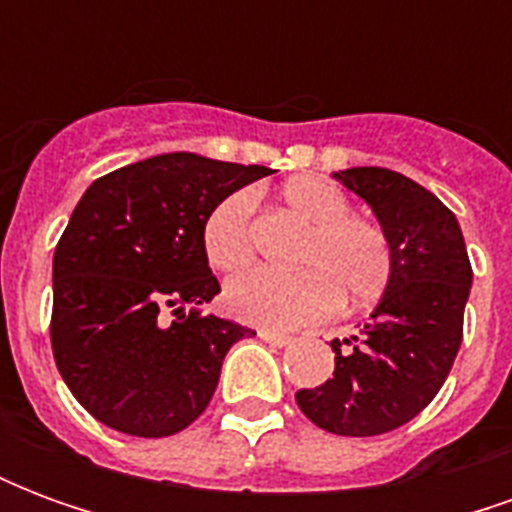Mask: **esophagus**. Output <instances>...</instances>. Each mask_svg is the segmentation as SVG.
<instances>
[{
  "mask_svg": "<svg viewBox=\"0 0 512 512\" xmlns=\"http://www.w3.org/2000/svg\"><path fill=\"white\" fill-rule=\"evenodd\" d=\"M257 337H260L263 343L271 345V348H285V345L293 343V337H288V334L268 332V329H260V332H257Z\"/></svg>",
  "mask_w": 512,
  "mask_h": 512,
  "instance_id": "1",
  "label": "esophagus"
}]
</instances>
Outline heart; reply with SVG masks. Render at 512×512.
Instances as JSON below:
<instances>
[{"label":"heart","instance_id":"b5f03b06","mask_svg":"<svg viewBox=\"0 0 512 512\" xmlns=\"http://www.w3.org/2000/svg\"><path fill=\"white\" fill-rule=\"evenodd\" d=\"M282 202L310 230L296 252L301 271L279 274L249 268L227 282L224 304L241 321L299 329L332 315L337 301L367 304L384 293L392 274V255L381 227L351 216V202L334 183L312 175L290 178ZM202 246L208 263L235 271L252 260V194L233 191L205 219Z\"/></svg>","mask_w":512,"mask_h":512}]
</instances>
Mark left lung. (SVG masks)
<instances>
[{"mask_svg": "<svg viewBox=\"0 0 512 512\" xmlns=\"http://www.w3.org/2000/svg\"><path fill=\"white\" fill-rule=\"evenodd\" d=\"M332 178L376 213L392 274L359 337L332 340L334 376L299 389L304 417L337 436H378L406 425L450 376L463 337L472 266L461 224L417 180L384 167ZM343 344H351L348 352Z\"/></svg>", "mask_w": 512, "mask_h": 512, "instance_id": "8db88e82", "label": "left lung"}]
</instances>
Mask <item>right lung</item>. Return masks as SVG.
<instances>
[{"instance_id": "right-lung-1", "label": "right lung", "mask_w": 512, "mask_h": 512, "mask_svg": "<svg viewBox=\"0 0 512 512\" xmlns=\"http://www.w3.org/2000/svg\"><path fill=\"white\" fill-rule=\"evenodd\" d=\"M266 175L260 164L180 150L84 191L54 249L51 348L62 381L98 422L161 439L208 408L227 351L255 332L202 315L219 293L202 227L224 197Z\"/></svg>"}]
</instances>
